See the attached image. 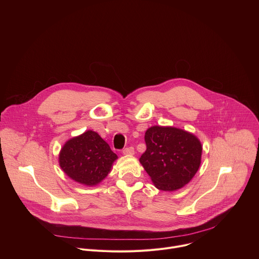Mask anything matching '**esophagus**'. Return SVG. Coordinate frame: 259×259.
<instances>
[{"label":"esophagus","instance_id":"esophagus-1","mask_svg":"<svg viewBox=\"0 0 259 259\" xmlns=\"http://www.w3.org/2000/svg\"><path fill=\"white\" fill-rule=\"evenodd\" d=\"M123 154H124V155H134V149H133V146L126 147V149L123 150Z\"/></svg>","mask_w":259,"mask_h":259}]
</instances>
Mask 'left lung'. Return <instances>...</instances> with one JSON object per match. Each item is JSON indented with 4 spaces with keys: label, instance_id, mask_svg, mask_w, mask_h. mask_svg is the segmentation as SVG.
<instances>
[{
    "label": "left lung",
    "instance_id": "8db88e82",
    "mask_svg": "<svg viewBox=\"0 0 259 259\" xmlns=\"http://www.w3.org/2000/svg\"><path fill=\"white\" fill-rule=\"evenodd\" d=\"M146 150L139 161L161 191H176L197 173L202 156L200 140L184 130L154 126L144 135Z\"/></svg>",
    "mask_w": 259,
    "mask_h": 259
}]
</instances>
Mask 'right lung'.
I'll list each match as a JSON object with an SVG mask.
<instances>
[{
    "mask_svg": "<svg viewBox=\"0 0 259 259\" xmlns=\"http://www.w3.org/2000/svg\"><path fill=\"white\" fill-rule=\"evenodd\" d=\"M117 158L96 132L88 130L63 145L59 165L71 179L86 186H95L107 176Z\"/></svg>",
    "mask_w": 259,
    "mask_h": 259,
    "instance_id": "right-lung-1",
    "label": "right lung"
}]
</instances>
